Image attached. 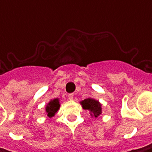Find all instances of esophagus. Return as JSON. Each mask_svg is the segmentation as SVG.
I'll list each match as a JSON object with an SVG mask.
<instances>
[{
	"label": "esophagus",
	"instance_id": "34e87169",
	"mask_svg": "<svg viewBox=\"0 0 152 152\" xmlns=\"http://www.w3.org/2000/svg\"><path fill=\"white\" fill-rule=\"evenodd\" d=\"M73 96H74L73 94H68V99H69L70 101H72V100L73 99Z\"/></svg>",
	"mask_w": 152,
	"mask_h": 152
}]
</instances>
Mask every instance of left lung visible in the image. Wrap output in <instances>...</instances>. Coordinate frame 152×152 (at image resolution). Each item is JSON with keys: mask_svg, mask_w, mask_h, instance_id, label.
I'll return each mask as SVG.
<instances>
[{"mask_svg": "<svg viewBox=\"0 0 152 152\" xmlns=\"http://www.w3.org/2000/svg\"><path fill=\"white\" fill-rule=\"evenodd\" d=\"M81 105L84 109L89 110L91 113H93L94 117H97L102 113L101 104L99 103L98 101H95L94 99H90V98L85 99L84 101L81 102Z\"/></svg>", "mask_w": 152, "mask_h": 152, "instance_id": "obj_1", "label": "left lung"}]
</instances>
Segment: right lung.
Segmentation results:
<instances>
[{"label": "right lung", "instance_id": "right-lung-1", "mask_svg": "<svg viewBox=\"0 0 152 152\" xmlns=\"http://www.w3.org/2000/svg\"><path fill=\"white\" fill-rule=\"evenodd\" d=\"M59 102L58 99H55L51 102H49V104L46 106V112H47V115L49 117H52L54 116L55 113L58 110L59 108Z\"/></svg>", "mask_w": 152, "mask_h": 152}]
</instances>
